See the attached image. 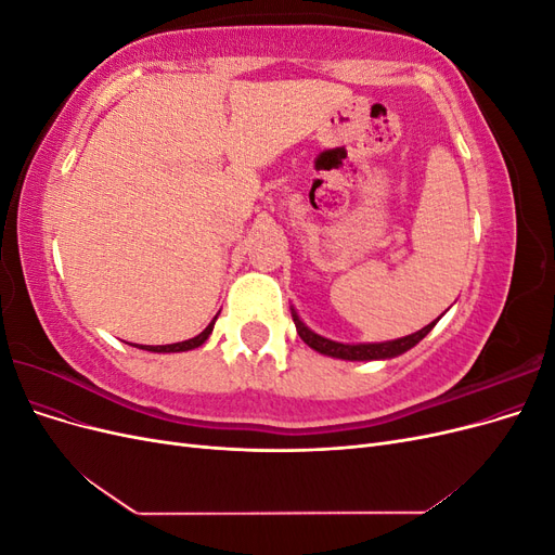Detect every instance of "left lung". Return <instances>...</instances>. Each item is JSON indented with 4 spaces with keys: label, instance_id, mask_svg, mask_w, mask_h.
<instances>
[{
    "label": "left lung",
    "instance_id": "1",
    "mask_svg": "<svg viewBox=\"0 0 555 555\" xmlns=\"http://www.w3.org/2000/svg\"><path fill=\"white\" fill-rule=\"evenodd\" d=\"M292 317H294V324H296L300 340H304L308 347H312L314 351H319V354L331 357V359H343V361H384V359H393V357L405 354L408 349H412L414 345L422 343L426 335L433 331V326L438 324V319L442 314L435 319V322H430L428 326H424L422 331L405 335V338L386 340V343H359V345L335 343V340L324 338V335L310 331L304 322H300V317L294 308H292Z\"/></svg>",
    "mask_w": 555,
    "mask_h": 555
}]
</instances>
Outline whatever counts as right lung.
Returning a JSON list of instances; mask_svg holds the SVG:
<instances>
[{"mask_svg": "<svg viewBox=\"0 0 555 555\" xmlns=\"http://www.w3.org/2000/svg\"><path fill=\"white\" fill-rule=\"evenodd\" d=\"M215 319L217 317H212V322L201 331L198 335H194V338H190V340H182V343H173V345H133V347H139V349H145V351H155V354H171V351H188V349H196V347H201L204 345L208 338H210V333H212V326H215Z\"/></svg>", "mask_w": 555, "mask_h": 555, "instance_id": "add662e5", "label": "right lung"}]
</instances>
